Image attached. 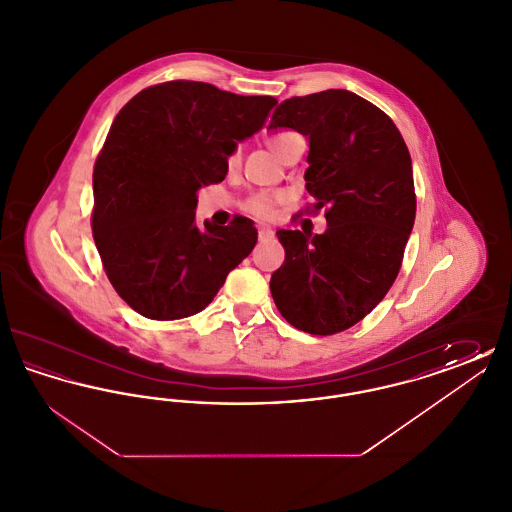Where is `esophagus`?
Masks as SVG:
<instances>
[{
  "label": "esophagus",
  "instance_id": "obj_1",
  "mask_svg": "<svg viewBox=\"0 0 512 512\" xmlns=\"http://www.w3.org/2000/svg\"><path fill=\"white\" fill-rule=\"evenodd\" d=\"M274 238V230H270V228H259V240H272Z\"/></svg>",
  "mask_w": 512,
  "mask_h": 512
}]
</instances>
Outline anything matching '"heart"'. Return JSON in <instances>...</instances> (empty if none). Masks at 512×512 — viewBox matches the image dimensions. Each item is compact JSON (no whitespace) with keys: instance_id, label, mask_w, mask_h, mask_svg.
<instances>
[{"instance_id":"b5f03b06","label":"heart","mask_w":512,"mask_h":512,"mask_svg":"<svg viewBox=\"0 0 512 512\" xmlns=\"http://www.w3.org/2000/svg\"><path fill=\"white\" fill-rule=\"evenodd\" d=\"M293 132H280V134H272V136H268L267 144L278 157H280V153H282V149L284 146L292 140ZM240 159H242V155H240V149H234L230 155H228V159H226V169L228 171H234V169H238V165H240ZM276 201H278V197L276 195L270 194H255L251 195L247 201H245V211L249 213V215H253V217H257V219H272V215H274V209H276Z\"/></svg>"}]
</instances>
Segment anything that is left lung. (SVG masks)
Returning <instances> with one entry per match:
<instances>
[{
	"instance_id": "obj_1",
	"label": "left lung",
	"mask_w": 512,
	"mask_h": 512,
	"mask_svg": "<svg viewBox=\"0 0 512 512\" xmlns=\"http://www.w3.org/2000/svg\"><path fill=\"white\" fill-rule=\"evenodd\" d=\"M270 130L309 140L305 188L326 207L322 234L280 230L284 265L272 299L297 330L330 336L357 324L390 292L416 215L413 163L390 117L349 90L282 101Z\"/></svg>"
}]
</instances>
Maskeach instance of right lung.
<instances>
[{
	"label": "right lung",
	"mask_w": 512,
	"mask_h": 512,
	"mask_svg": "<svg viewBox=\"0 0 512 512\" xmlns=\"http://www.w3.org/2000/svg\"><path fill=\"white\" fill-rule=\"evenodd\" d=\"M278 101L172 80L130 99L94 167L92 230L105 274L142 317L203 311L257 244L253 220L195 224L197 190L222 182L238 142Z\"/></svg>",
	"instance_id": "obj_1"
}]
</instances>
